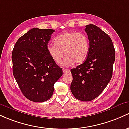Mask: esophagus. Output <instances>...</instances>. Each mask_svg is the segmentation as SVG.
<instances>
[{"label": "esophagus", "instance_id": "34e87169", "mask_svg": "<svg viewBox=\"0 0 129 129\" xmlns=\"http://www.w3.org/2000/svg\"><path fill=\"white\" fill-rule=\"evenodd\" d=\"M69 71H69V69H64V68H63V72H64V74H67V73H69Z\"/></svg>", "mask_w": 129, "mask_h": 129}]
</instances>
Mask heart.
<instances>
[{
	"instance_id": "1",
	"label": "heart",
	"mask_w": 129,
	"mask_h": 129,
	"mask_svg": "<svg viewBox=\"0 0 129 129\" xmlns=\"http://www.w3.org/2000/svg\"><path fill=\"white\" fill-rule=\"evenodd\" d=\"M53 44H49L47 50L54 62L60 63L64 55L66 56L63 64L71 66L75 63L82 64L88 58L90 50L87 36L78 31L64 32L57 35Z\"/></svg>"
}]
</instances>
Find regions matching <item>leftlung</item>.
I'll list each match as a JSON object with an SVG mask.
<instances>
[{"label": "left lung", "mask_w": 129, "mask_h": 129, "mask_svg": "<svg viewBox=\"0 0 129 129\" xmlns=\"http://www.w3.org/2000/svg\"><path fill=\"white\" fill-rule=\"evenodd\" d=\"M85 30L90 50L85 61L71 70V91L76 99L87 102L99 96L110 81L115 50L110 37L96 25H86Z\"/></svg>", "instance_id": "obj_1"}]
</instances>
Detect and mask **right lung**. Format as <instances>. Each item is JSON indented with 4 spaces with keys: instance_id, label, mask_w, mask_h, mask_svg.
I'll return each instance as SVG.
<instances>
[{
    "instance_id": "1",
    "label": "right lung",
    "mask_w": 129,
    "mask_h": 129,
    "mask_svg": "<svg viewBox=\"0 0 129 129\" xmlns=\"http://www.w3.org/2000/svg\"><path fill=\"white\" fill-rule=\"evenodd\" d=\"M55 30L33 28L20 37L12 52L13 73L24 96L30 101L43 102L53 94V85L63 71L47 50Z\"/></svg>"
}]
</instances>
